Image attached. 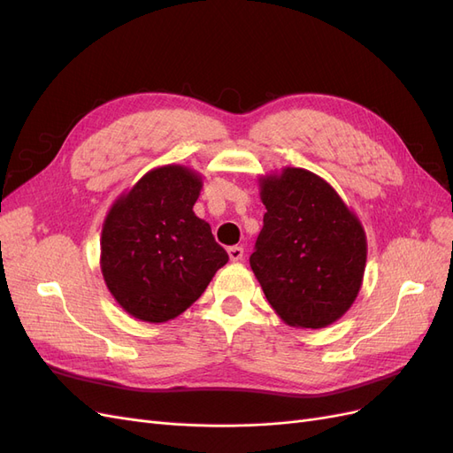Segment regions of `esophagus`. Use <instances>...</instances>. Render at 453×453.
<instances>
[{
  "label": "esophagus",
  "mask_w": 453,
  "mask_h": 453,
  "mask_svg": "<svg viewBox=\"0 0 453 453\" xmlns=\"http://www.w3.org/2000/svg\"><path fill=\"white\" fill-rule=\"evenodd\" d=\"M228 257H230V260L238 263V260L243 258V248H240V245H232V248H228Z\"/></svg>",
  "instance_id": "34e87169"
}]
</instances>
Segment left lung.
<instances>
[{
  "label": "left lung",
  "instance_id": "left-lung-1",
  "mask_svg": "<svg viewBox=\"0 0 453 453\" xmlns=\"http://www.w3.org/2000/svg\"><path fill=\"white\" fill-rule=\"evenodd\" d=\"M258 195L266 213L250 265L272 310L295 328L333 325L363 285L359 217L331 183L304 168L260 175Z\"/></svg>",
  "mask_w": 453,
  "mask_h": 453
}]
</instances>
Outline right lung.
Segmentation results:
<instances>
[{
	"instance_id": "obj_1",
	"label": "right lung",
	"mask_w": 453,
	"mask_h": 453,
	"mask_svg": "<svg viewBox=\"0 0 453 453\" xmlns=\"http://www.w3.org/2000/svg\"><path fill=\"white\" fill-rule=\"evenodd\" d=\"M202 175L166 164L120 193L102 226L100 268L109 293L132 318L166 323L193 306L226 251L196 217Z\"/></svg>"
}]
</instances>
